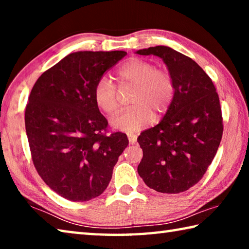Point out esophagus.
Listing matches in <instances>:
<instances>
[{"label": "esophagus", "mask_w": 249, "mask_h": 249, "mask_svg": "<svg viewBox=\"0 0 249 249\" xmlns=\"http://www.w3.org/2000/svg\"><path fill=\"white\" fill-rule=\"evenodd\" d=\"M128 142H129V144H135V142H136V141H137V136L135 134H128Z\"/></svg>", "instance_id": "obj_1"}]
</instances>
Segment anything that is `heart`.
<instances>
[{
  "label": "heart",
  "mask_w": 249,
  "mask_h": 249,
  "mask_svg": "<svg viewBox=\"0 0 249 249\" xmlns=\"http://www.w3.org/2000/svg\"><path fill=\"white\" fill-rule=\"evenodd\" d=\"M116 78L121 90L133 88L128 101L132 107L113 117V128L122 132L142 129L153 120V113L160 116L170 107L175 95L174 80L166 71L156 69L151 62L130 59L117 71ZM93 98L98 107L108 115L119 108V91L107 78L96 82Z\"/></svg>",
  "instance_id": "b5f03b06"
}]
</instances>
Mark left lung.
Returning <instances> with one entry per match:
<instances>
[{
    "label": "left lung",
    "instance_id": "left-lung-1",
    "mask_svg": "<svg viewBox=\"0 0 249 249\" xmlns=\"http://www.w3.org/2000/svg\"><path fill=\"white\" fill-rule=\"evenodd\" d=\"M162 59L175 83L165 116L137 138L142 158L137 171L150 189L187 191L199 182L222 140L220 99L212 80L191 58L167 46L137 50Z\"/></svg>",
    "mask_w": 249,
    "mask_h": 249
}]
</instances>
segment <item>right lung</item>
Returning <instances> with one entry per match:
<instances>
[{
    "mask_svg": "<svg viewBox=\"0 0 249 249\" xmlns=\"http://www.w3.org/2000/svg\"><path fill=\"white\" fill-rule=\"evenodd\" d=\"M123 50L69 53L40 75L25 109L34 166L45 183L74 202L102 195L128 145L121 132L107 135V121L93 91Z\"/></svg>",
    "mask_w": 249,
    "mask_h": 249,
    "instance_id": "right-lung-1",
    "label": "right lung"
}]
</instances>
